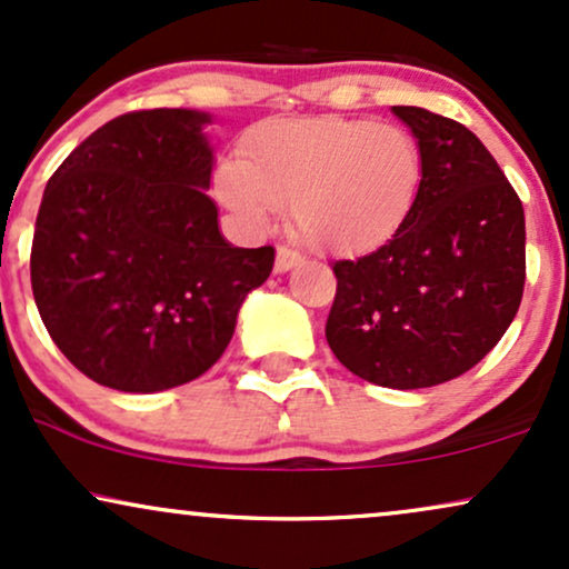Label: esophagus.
I'll list each match as a JSON object with an SVG mask.
<instances>
[{
    "label": "esophagus",
    "mask_w": 569,
    "mask_h": 569,
    "mask_svg": "<svg viewBox=\"0 0 569 569\" xmlns=\"http://www.w3.org/2000/svg\"><path fill=\"white\" fill-rule=\"evenodd\" d=\"M302 262V257L297 254V251L286 249V246H280L278 249V257H276V272H289L291 267H297Z\"/></svg>",
    "instance_id": "1"
}]
</instances>
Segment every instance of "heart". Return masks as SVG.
I'll return each mask as SVG.
<instances>
[{
  "mask_svg": "<svg viewBox=\"0 0 569 569\" xmlns=\"http://www.w3.org/2000/svg\"><path fill=\"white\" fill-rule=\"evenodd\" d=\"M419 142L366 119H276L243 140L241 161L219 163L224 207L251 224L291 203L299 238L328 254H362L387 243L419 201Z\"/></svg>",
  "mask_w": 569,
  "mask_h": 569,
  "instance_id": "1",
  "label": "heart"
}]
</instances>
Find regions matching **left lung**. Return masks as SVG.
Wrapping results in <instances>:
<instances>
[{"label":"left lung","mask_w":569,"mask_h":569,"mask_svg":"<svg viewBox=\"0 0 569 569\" xmlns=\"http://www.w3.org/2000/svg\"><path fill=\"white\" fill-rule=\"evenodd\" d=\"M421 150L419 201L373 254L333 264L326 339L371 385L421 389L475 368L522 302L525 209L480 137L392 106Z\"/></svg>","instance_id":"left-lung-1"}]
</instances>
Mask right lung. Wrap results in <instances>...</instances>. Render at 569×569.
<instances>
[{"label":"right lung","instance_id":"right-lung-1","mask_svg":"<svg viewBox=\"0 0 569 569\" xmlns=\"http://www.w3.org/2000/svg\"><path fill=\"white\" fill-rule=\"evenodd\" d=\"M207 124L190 108L124 113L44 188L33 299L58 350L102 387L150 395L207 373L272 272V246L238 249L219 232Z\"/></svg>","mask_w":569,"mask_h":569}]
</instances>
